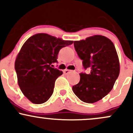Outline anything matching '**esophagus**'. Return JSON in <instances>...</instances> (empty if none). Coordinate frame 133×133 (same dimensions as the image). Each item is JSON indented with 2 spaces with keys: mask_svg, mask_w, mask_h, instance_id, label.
I'll list each match as a JSON object with an SVG mask.
<instances>
[{
  "mask_svg": "<svg viewBox=\"0 0 133 133\" xmlns=\"http://www.w3.org/2000/svg\"><path fill=\"white\" fill-rule=\"evenodd\" d=\"M72 72V71H71V70L65 69V70H64V73L65 74H68L69 72Z\"/></svg>",
  "mask_w": 133,
  "mask_h": 133,
  "instance_id": "obj_1",
  "label": "esophagus"
}]
</instances>
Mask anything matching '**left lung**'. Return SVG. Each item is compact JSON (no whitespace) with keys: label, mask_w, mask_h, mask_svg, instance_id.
Returning a JSON list of instances; mask_svg holds the SVG:
<instances>
[{"label":"left lung","mask_w":133,"mask_h":133,"mask_svg":"<svg viewBox=\"0 0 133 133\" xmlns=\"http://www.w3.org/2000/svg\"><path fill=\"white\" fill-rule=\"evenodd\" d=\"M79 57L89 74L80 73V81L72 86L77 97L86 103H94L113 88L120 72V64L113 42L105 36L94 35L74 42Z\"/></svg>","instance_id":"8db88e82"}]
</instances>
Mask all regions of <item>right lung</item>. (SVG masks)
Listing matches in <instances>:
<instances>
[{
	"label": "right lung",
	"mask_w": 133,
	"mask_h": 133,
	"mask_svg": "<svg viewBox=\"0 0 133 133\" xmlns=\"http://www.w3.org/2000/svg\"><path fill=\"white\" fill-rule=\"evenodd\" d=\"M72 43L73 41L39 33L23 44L16 59L15 69L19 88L31 103L42 104L52 96L55 81L62 71L51 64L57 62L61 49Z\"/></svg>",
	"instance_id": "1"
}]
</instances>
